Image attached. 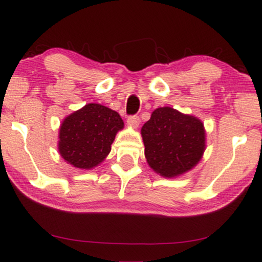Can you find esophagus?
<instances>
[{
	"label": "esophagus",
	"instance_id": "34e87169",
	"mask_svg": "<svg viewBox=\"0 0 262 262\" xmlns=\"http://www.w3.org/2000/svg\"><path fill=\"white\" fill-rule=\"evenodd\" d=\"M127 122L132 128L135 129L139 127V124H140V118H139V116H129Z\"/></svg>",
	"mask_w": 262,
	"mask_h": 262
}]
</instances>
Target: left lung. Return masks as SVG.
<instances>
[{"label": "left lung", "mask_w": 262, "mask_h": 262, "mask_svg": "<svg viewBox=\"0 0 262 262\" xmlns=\"http://www.w3.org/2000/svg\"><path fill=\"white\" fill-rule=\"evenodd\" d=\"M141 137L149 167L165 179L190 171L206 149V130L200 118L170 106L153 111L142 125Z\"/></svg>", "instance_id": "8db88e82"}]
</instances>
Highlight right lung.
I'll use <instances>...</instances> for the list:
<instances>
[{
	"instance_id": "obj_1",
	"label": "right lung",
	"mask_w": 262,
	"mask_h": 262,
	"mask_svg": "<svg viewBox=\"0 0 262 262\" xmlns=\"http://www.w3.org/2000/svg\"><path fill=\"white\" fill-rule=\"evenodd\" d=\"M123 127V120L115 110L102 104H86L62 121L58 152L76 169H95L109 155L115 137Z\"/></svg>"
}]
</instances>
